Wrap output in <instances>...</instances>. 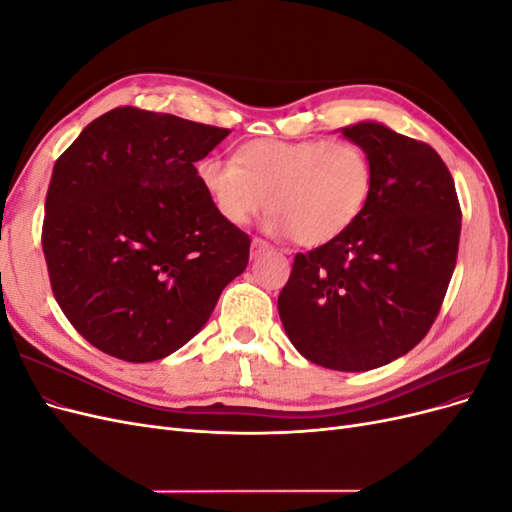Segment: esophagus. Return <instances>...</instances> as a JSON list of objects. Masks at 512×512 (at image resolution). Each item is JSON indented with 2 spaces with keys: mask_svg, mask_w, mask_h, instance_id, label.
Masks as SVG:
<instances>
[{
  "mask_svg": "<svg viewBox=\"0 0 512 512\" xmlns=\"http://www.w3.org/2000/svg\"><path fill=\"white\" fill-rule=\"evenodd\" d=\"M269 243L267 241H262V239H252V256H258V254H262L265 250H269Z\"/></svg>",
  "mask_w": 512,
  "mask_h": 512,
  "instance_id": "1",
  "label": "esophagus"
}]
</instances>
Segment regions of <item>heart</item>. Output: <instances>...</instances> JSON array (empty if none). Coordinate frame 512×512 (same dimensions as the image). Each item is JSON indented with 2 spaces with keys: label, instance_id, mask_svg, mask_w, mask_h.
Here are the masks:
<instances>
[{
  "label": "heart",
  "instance_id": "1",
  "mask_svg": "<svg viewBox=\"0 0 512 512\" xmlns=\"http://www.w3.org/2000/svg\"><path fill=\"white\" fill-rule=\"evenodd\" d=\"M196 177L228 224L245 226L269 205L265 228L307 247L342 237L371 192L367 153L327 138H258L237 149L235 162L203 158Z\"/></svg>",
  "mask_w": 512,
  "mask_h": 512
}]
</instances>
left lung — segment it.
Masks as SVG:
<instances>
[{
    "mask_svg": "<svg viewBox=\"0 0 512 512\" xmlns=\"http://www.w3.org/2000/svg\"><path fill=\"white\" fill-rule=\"evenodd\" d=\"M371 164L363 213L342 237L294 256L277 309L307 361L367 371L410 352L451 282L461 209L436 149L378 121L342 128Z\"/></svg>",
    "mask_w": 512,
    "mask_h": 512,
    "instance_id": "8db88e82",
    "label": "left lung"
}]
</instances>
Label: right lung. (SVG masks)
<instances>
[{"instance_id":"obj_1","label":"right lung","mask_w":512,"mask_h":512,"mask_svg":"<svg viewBox=\"0 0 512 512\" xmlns=\"http://www.w3.org/2000/svg\"><path fill=\"white\" fill-rule=\"evenodd\" d=\"M228 132L123 106L55 162L42 250L61 312L91 346L164 359L245 271L250 237L215 211L194 166Z\"/></svg>"}]
</instances>
